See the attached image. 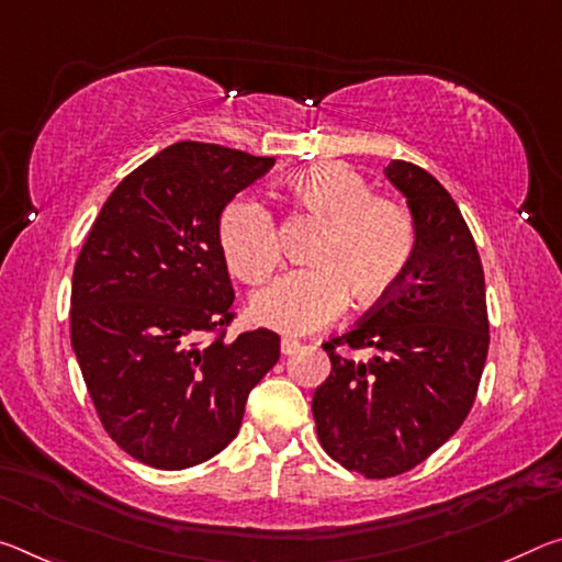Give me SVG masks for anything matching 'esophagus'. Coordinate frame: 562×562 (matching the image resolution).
<instances>
[{"label": "esophagus", "mask_w": 562, "mask_h": 562, "mask_svg": "<svg viewBox=\"0 0 562 562\" xmlns=\"http://www.w3.org/2000/svg\"><path fill=\"white\" fill-rule=\"evenodd\" d=\"M300 342L297 340H292V337H282V342H280V350H282V355H295L297 350H300Z\"/></svg>", "instance_id": "1"}]
</instances>
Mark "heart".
Returning <instances> with one entry per match:
<instances>
[{"instance_id":"b5f03b06","label":"heart","mask_w":562,"mask_h":562,"mask_svg":"<svg viewBox=\"0 0 562 562\" xmlns=\"http://www.w3.org/2000/svg\"><path fill=\"white\" fill-rule=\"evenodd\" d=\"M295 207L319 227L305 270H292L252 297L257 323L284 335L325 327L345 307H368L393 292L413 265L415 222L403 204L372 198V187L340 165L288 177ZM222 255L239 280L262 282L280 262L274 220L255 200L229 202L220 217Z\"/></svg>"}]
</instances>
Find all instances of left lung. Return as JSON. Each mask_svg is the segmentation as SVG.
Segmentation results:
<instances>
[{
    "label": "left lung",
    "instance_id": "1",
    "mask_svg": "<svg viewBox=\"0 0 562 562\" xmlns=\"http://www.w3.org/2000/svg\"><path fill=\"white\" fill-rule=\"evenodd\" d=\"M385 177L415 222L413 265L362 323L323 345L333 370L313 395L325 452L364 477L407 473L456 435L490 345L483 262L456 200L403 159ZM337 344L370 346L373 358L342 359Z\"/></svg>",
    "mask_w": 562,
    "mask_h": 562
}]
</instances>
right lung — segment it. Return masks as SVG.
I'll list each match as a JSON object with an SVG mask.
<instances>
[{
    "mask_svg": "<svg viewBox=\"0 0 562 562\" xmlns=\"http://www.w3.org/2000/svg\"><path fill=\"white\" fill-rule=\"evenodd\" d=\"M272 165L207 142L169 145L106 198L77 257L79 370L104 430L145 465L184 470L225 450L249 390L280 360L272 329L222 333L235 290L220 217Z\"/></svg>",
    "mask_w": 562,
    "mask_h": 562,
    "instance_id": "right-lung-1",
    "label": "right lung"
}]
</instances>
